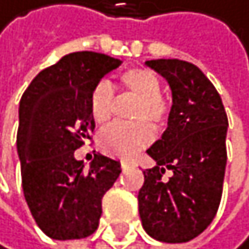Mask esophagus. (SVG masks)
Wrapping results in <instances>:
<instances>
[{"label":"esophagus","instance_id":"34e87169","mask_svg":"<svg viewBox=\"0 0 249 249\" xmlns=\"http://www.w3.org/2000/svg\"><path fill=\"white\" fill-rule=\"evenodd\" d=\"M130 164H132L130 161H121V168H122V169H127V168L130 166Z\"/></svg>","mask_w":249,"mask_h":249}]
</instances>
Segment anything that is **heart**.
Segmentation results:
<instances>
[{
	"label": "heart",
	"instance_id": "b5f03b06",
	"mask_svg": "<svg viewBox=\"0 0 249 249\" xmlns=\"http://www.w3.org/2000/svg\"><path fill=\"white\" fill-rule=\"evenodd\" d=\"M119 86L138 97L132 111V124L116 122L99 135V146L107 155L130 159L152 141L155 130H161L169 121L171 102L161 95V83L152 70L133 67L122 72ZM114 108V89L108 81H99L89 94V113L97 124L109 121Z\"/></svg>",
	"mask_w": 249,
	"mask_h": 249
}]
</instances>
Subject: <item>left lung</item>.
Listing matches in <instances>:
<instances>
[{
  "mask_svg": "<svg viewBox=\"0 0 249 249\" xmlns=\"http://www.w3.org/2000/svg\"><path fill=\"white\" fill-rule=\"evenodd\" d=\"M173 90L168 128L147 150L157 166L144 169L138 209L155 240L183 243L207 229L220 207L226 171L228 116L215 86L195 64L146 62ZM166 169L173 171L168 181Z\"/></svg>",
  "mask_w": 249,
  "mask_h": 249,
  "instance_id": "left-lung-1",
  "label": "left lung"
}]
</instances>
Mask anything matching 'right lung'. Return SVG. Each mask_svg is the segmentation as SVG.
<instances>
[{
	"mask_svg": "<svg viewBox=\"0 0 249 249\" xmlns=\"http://www.w3.org/2000/svg\"><path fill=\"white\" fill-rule=\"evenodd\" d=\"M119 66L102 53H70L42 70L21 95L17 150L23 193L40 231L56 240L95 232L102 197L121 174L119 161L102 154H94L89 169L73 157L95 127L90 90Z\"/></svg>",
	"mask_w": 249,
	"mask_h": 249,
	"instance_id": "obj_1",
	"label": "right lung"
}]
</instances>
